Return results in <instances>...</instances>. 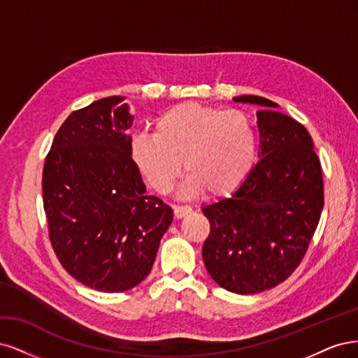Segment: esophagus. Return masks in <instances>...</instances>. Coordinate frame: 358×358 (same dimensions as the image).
I'll return each mask as SVG.
<instances>
[{
  "label": "esophagus",
  "mask_w": 358,
  "mask_h": 358,
  "mask_svg": "<svg viewBox=\"0 0 358 358\" xmlns=\"http://www.w3.org/2000/svg\"><path fill=\"white\" fill-rule=\"evenodd\" d=\"M192 213V208L189 205H174V215L176 218H182Z\"/></svg>",
  "instance_id": "obj_1"
}]
</instances>
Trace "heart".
<instances>
[{
  "instance_id": "1",
  "label": "heart",
  "mask_w": 358,
  "mask_h": 358,
  "mask_svg": "<svg viewBox=\"0 0 358 358\" xmlns=\"http://www.w3.org/2000/svg\"><path fill=\"white\" fill-rule=\"evenodd\" d=\"M257 138L245 113L182 102L155 122V134L135 132L129 155L157 193H168L181 174H189L187 193L203 190L223 198L241 187L252 169Z\"/></svg>"
}]
</instances>
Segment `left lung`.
<instances>
[{
  "instance_id": "left-lung-1",
  "label": "left lung",
  "mask_w": 358,
  "mask_h": 358,
  "mask_svg": "<svg viewBox=\"0 0 358 358\" xmlns=\"http://www.w3.org/2000/svg\"><path fill=\"white\" fill-rule=\"evenodd\" d=\"M236 102L257 113L260 160L227 199L206 205L210 235L202 257L213 280L238 294L281 284L303 260L324 206L322 171L313 138L271 99L244 95Z\"/></svg>"
}]
</instances>
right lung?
Segmentation results:
<instances>
[{"instance_id":"add662e5","label":"right lung","mask_w":358,"mask_h":358,"mask_svg":"<svg viewBox=\"0 0 358 358\" xmlns=\"http://www.w3.org/2000/svg\"><path fill=\"white\" fill-rule=\"evenodd\" d=\"M122 96L73 111L43 168L49 239L62 268L98 292L119 293L153 268L172 210L145 194L124 135L132 123Z\"/></svg>"}]
</instances>
